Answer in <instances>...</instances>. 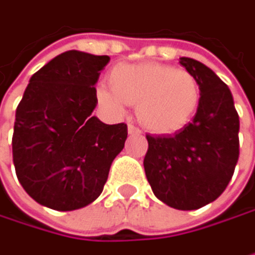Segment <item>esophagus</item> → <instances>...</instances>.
<instances>
[{
	"mask_svg": "<svg viewBox=\"0 0 255 255\" xmlns=\"http://www.w3.org/2000/svg\"><path fill=\"white\" fill-rule=\"evenodd\" d=\"M128 130H129L130 135H141V133H142L141 129H138L135 125H129V126H128Z\"/></svg>",
	"mask_w": 255,
	"mask_h": 255,
	"instance_id": "obj_1",
	"label": "esophagus"
}]
</instances>
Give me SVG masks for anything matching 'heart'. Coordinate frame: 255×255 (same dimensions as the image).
<instances>
[{"instance_id":"obj_1","label":"heart","mask_w":255,"mask_h":255,"mask_svg":"<svg viewBox=\"0 0 255 255\" xmlns=\"http://www.w3.org/2000/svg\"><path fill=\"white\" fill-rule=\"evenodd\" d=\"M98 89L102 105L122 113L136 107L141 125L153 133H175L189 125L200 101V87L190 71L162 62L119 64Z\"/></svg>"}]
</instances>
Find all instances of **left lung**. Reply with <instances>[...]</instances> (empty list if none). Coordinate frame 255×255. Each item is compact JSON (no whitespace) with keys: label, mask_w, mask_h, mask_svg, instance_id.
<instances>
[{"label":"left lung","mask_w":255,"mask_h":255,"mask_svg":"<svg viewBox=\"0 0 255 255\" xmlns=\"http://www.w3.org/2000/svg\"><path fill=\"white\" fill-rule=\"evenodd\" d=\"M180 64L200 87L196 116L174 135H147L144 169L157 199L191 211L214 202L230 183L239 159V116L227 84L212 69L190 58Z\"/></svg>","instance_id":"8db88e82"}]
</instances>
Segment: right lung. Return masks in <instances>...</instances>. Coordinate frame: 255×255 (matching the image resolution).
<instances>
[{"label": "right lung", "instance_id": "right-lung-1", "mask_svg": "<svg viewBox=\"0 0 255 255\" xmlns=\"http://www.w3.org/2000/svg\"><path fill=\"white\" fill-rule=\"evenodd\" d=\"M110 56L69 50L29 80L16 108L13 163L19 183L38 203L74 211L104 190L110 166L128 138L125 123L92 116L96 81Z\"/></svg>", "mask_w": 255, "mask_h": 255}]
</instances>
